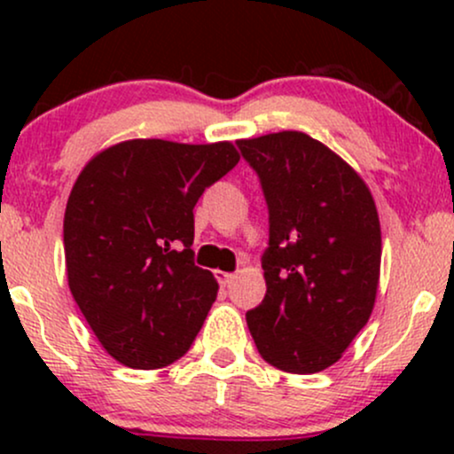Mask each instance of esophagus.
I'll use <instances>...</instances> for the list:
<instances>
[{
  "instance_id": "esophagus-1",
  "label": "esophagus",
  "mask_w": 454,
  "mask_h": 454,
  "mask_svg": "<svg viewBox=\"0 0 454 454\" xmlns=\"http://www.w3.org/2000/svg\"><path fill=\"white\" fill-rule=\"evenodd\" d=\"M234 278H237V275H234V273H226V270H217V281H220L223 288H226V286H231L232 281H234Z\"/></svg>"
}]
</instances>
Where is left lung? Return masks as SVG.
<instances>
[{
  "label": "left lung",
  "instance_id": "1",
  "mask_svg": "<svg viewBox=\"0 0 454 454\" xmlns=\"http://www.w3.org/2000/svg\"><path fill=\"white\" fill-rule=\"evenodd\" d=\"M269 205L267 294L247 311L260 356L317 373L343 356L376 305L382 232L372 192L341 155L284 129L237 140Z\"/></svg>",
  "mask_w": 454,
  "mask_h": 454
}]
</instances>
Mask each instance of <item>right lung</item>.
Masks as SVG:
<instances>
[{"instance_id":"add662e5","label":"right lung","mask_w":454,"mask_h":454,"mask_svg":"<svg viewBox=\"0 0 454 454\" xmlns=\"http://www.w3.org/2000/svg\"><path fill=\"white\" fill-rule=\"evenodd\" d=\"M239 158L231 140L132 138L76 176L64 215L67 286L114 361L160 369L190 350L220 288L192 262L194 207Z\"/></svg>"}]
</instances>
